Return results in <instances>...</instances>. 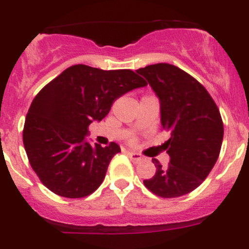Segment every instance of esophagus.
I'll list each match as a JSON object with an SVG mask.
<instances>
[{
    "label": "esophagus",
    "instance_id": "34e87169",
    "mask_svg": "<svg viewBox=\"0 0 249 249\" xmlns=\"http://www.w3.org/2000/svg\"><path fill=\"white\" fill-rule=\"evenodd\" d=\"M127 155H128V157L131 158L133 163H138V162L142 160V156L136 153V152H127Z\"/></svg>",
    "mask_w": 249,
    "mask_h": 249
}]
</instances>
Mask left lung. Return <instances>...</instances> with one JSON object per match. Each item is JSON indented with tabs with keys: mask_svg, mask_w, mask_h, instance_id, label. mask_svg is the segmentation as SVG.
<instances>
[{
	"mask_svg": "<svg viewBox=\"0 0 249 249\" xmlns=\"http://www.w3.org/2000/svg\"><path fill=\"white\" fill-rule=\"evenodd\" d=\"M160 100V124L169 132L163 143L167 167L156 158V175L144 179L152 193L175 198L196 190L218 160L223 141L221 113L203 86L181 68L157 63L137 70Z\"/></svg>",
	"mask_w": 249,
	"mask_h": 249,
	"instance_id": "8db88e82",
	"label": "left lung"
}]
</instances>
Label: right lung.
Here are the masks:
<instances>
[{
    "label": "right lung",
    "mask_w": 249,
    "mask_h": 249,
    "mask_svg": "<svg viewBox=\"0 0 249 249\" xmlns=\"http://www.w3.org/2000/svg\"><path fill=\"white\" fill-rule=\"evenodd\" d=\"M144 86L131 70L74 65L38 92L26 116L23 144L48 190L66 198H82L97 190L121 148L114 142L91 146L86 140L89 126L102 121L117 98Z\"/></svg>",
    "instance_id": "add662e5"
}]
</instances>
